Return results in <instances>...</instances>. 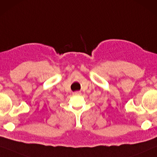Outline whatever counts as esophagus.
<instances>
[{
    "label": "esophagus",
    "mask_w": 157,
    "mask_h": 157,
    "mask_svg": "<svg viewBox=\"0 0 157 157\" xmlns=\"http://www.w3.org/2000/svg\"><path fill=\"white\" fill-rule=\"evenodd\" d=\"M80 94V92L79 91H76L74 92V94Z\"/></svg>",
    "instance_id": "obj_1"
}]
</instances>
